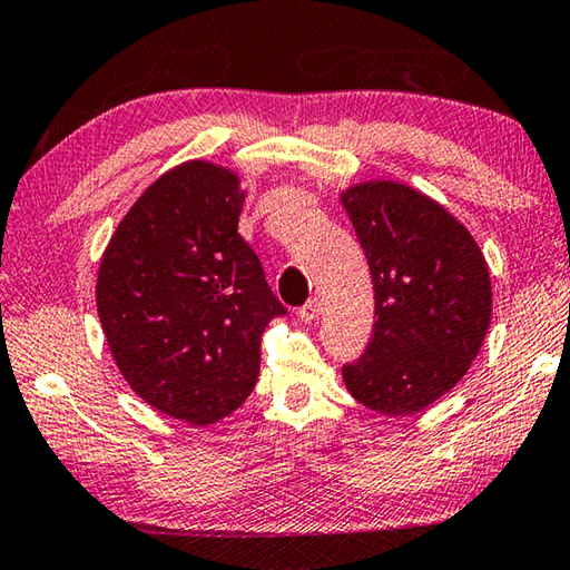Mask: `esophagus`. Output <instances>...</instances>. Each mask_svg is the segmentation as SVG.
Returning <instances> with one entry per match:
<instances>
[{
    "label": "esophagus",
    "mask_w": 570,
    "mask_h": 570,
    "mask_svg": "<svg viewBox=\"0 0 570 570\" xmlns=\"http://www.w3.org/2000/svg\"><path fill=\"white\" fill-rule=\"evenodd\" d=\"M298 316H301V321L304 323H314V321H318V316H321V304L316 298H311L306 306H301L298 308Z\"/></svg>",
    "instance_id": "obj_1"
}]
</instances>
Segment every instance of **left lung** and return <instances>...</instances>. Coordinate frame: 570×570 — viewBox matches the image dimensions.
Listing matches in <instances>:
<instances>
[{"label": "left lung", "mask_w": 570, "mask_h": 570, "mask_svg": "<svg viewBox=\"0 0 570 570\" xmlns=\"http://www.w3.org/2000/svg\"><path fill=\"white\" fill-rule=\"evenodd\" d=\"M341 203L371 266L373 338L343 383L361 405L412 415L470 371L492 321V278L460 219L395 180L345 187Z\"/></svg>", "instance_id": "8db88e82"}]
</instances>
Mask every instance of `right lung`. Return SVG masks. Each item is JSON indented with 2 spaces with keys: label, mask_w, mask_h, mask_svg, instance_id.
Instances as JSON below:
<instances>
[{
  "label": "right lung",
  "mask_w": 570,
  "mask_h": 570,
  "mask_svg": "<svg viewBox=\"0 0 570 570\" xmlns=\"http://www.w3.org/2000/svg\"><path fill=\"white\" fill-rule=\"evenodd\" d=\"M244 197L225 165H177L126 212L98 266V318L120 375L195 428L249 397L262 333L286 314L237 232Z\"/></svg>",
  "instance_id": "right-lung-1"
}]
</instances>
